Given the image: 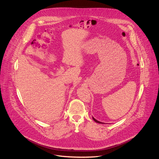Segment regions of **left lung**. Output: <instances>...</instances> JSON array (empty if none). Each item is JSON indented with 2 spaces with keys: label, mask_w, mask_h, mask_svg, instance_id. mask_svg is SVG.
<instances>
[{
  "label": "left lung",
  "mask_w": 159,
  "mask_h": 159,
  "mask_svg": "<svg viewBox=\"0 0 159 159\" xmlns=\"http://www.w3.org/2000/svg\"><path fill=\"white\" fill-rule=\"evenodd\" d=\"M93 120L95 121V122H96V123H100V124H104V123H102V122H100V121H98L97 120H96L93 116Z\"/></svg>",
  "instance_id": "8db88e82"
}]
</instances>
